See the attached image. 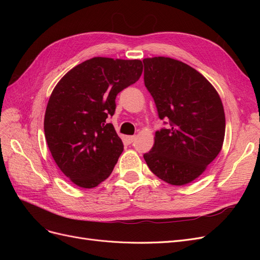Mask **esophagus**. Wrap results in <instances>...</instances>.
I'll return each instance as SVG.
<instances>
[{
	"label": "esophagus",
	"instance_id": "34e87169",
	"mask_svg": "<svg viewBox=\"0 0 260 260\" xmlns=\"http://www.w3.org/2000/svg\"><path fill=\"white\" fill-rule=\"evenodd\" d=\"M136 140V137L135 136H127V137H124V141H125V143L127 144H131V143H133V141Z\"/></svg>",
	"mask_w": 260,
	"mask_h": 260
}]
</instances>
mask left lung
Returning a JSON list of instances; mask_svg holds the SVG:
<instances>
[{
  "instance_id": "1",
  "label": "left lung",
  "mask_w": 260,
  "mask_h": 260,
  "mask_svg": "<svg viewBox=\"0 0 260 260\" xmlns=\"http://www.w3.org/2000/svg\"><path fill=\"white\" fill-rule=\"evenodd\" d=\"M144 83L160 119L170 127L155 133L143 157L155 176L172 185L199 178L221 151L225 117L211 83L191 66L170 57L144 58Z\"/></svg>"
}]
</instances>
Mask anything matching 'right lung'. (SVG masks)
<instances>
[{
	"label": "right lung",
	"mask_w": 260,
	"mask_h": 260,
	"mask_svg": "<svg viewBox=\"0 0 260 260\" xmlns=\"http://www.w3.org/2000/svg\"><path fill=\"white\" fill-rule=\"evenodd\" d=\"M142 72L140 59L93 57L69 70L54 88L44 116L46 143L76 185L92 188L111 176L123 144L106 118L115 113L117 94Z\"/></svg>",
	"instance_id": "right-lung-1"
}]
</instances>
